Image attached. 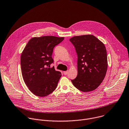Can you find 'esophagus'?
<instances>
[{"label":"esophagus","instance_id":"34e87169","mask_svg":"<svg viewBox=\"0 0 129 129\" xmlns=\"http://www.w3.org/2000/svg\"><path fill=\"white\" fill-rule=\"evenodd\" d=\"M68 71H64V72H63V74L64 75H67L68 74Z\"/></svg>","mask_w":129,"mask_h":129}]
</instances>
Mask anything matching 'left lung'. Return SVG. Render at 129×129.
<instances>
[{
  "label": "left lung",
  "mask_w": 129,
  "mask_h": 129,
  "mask_svg": "<svg viewBox=\"0 0 129 129\" xmlns=\"http://www.w3.org/2000/svg\"><path fill=\"white\" fill-rule=\"evenodd\" d=\"M78 56L76 78L71 81L83 92L95 89L104 80L108 67L105 45L92 35L75 36L70 39Z\"/></svg>",
  "instance_id": "left-lung-1"
}]
</instances>
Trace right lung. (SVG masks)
Here are the masks:
<instances>
[{"mask_svg": "<svg viewBox=\"0 0 129 129\" xmlns=\"http://www.w3.org/2000/svg\"><path fill=\"white\" fill-rule=\"evenodd\" d=\"M64 40L63 37L44 36L31 39L21 56L23 80L35 95L46 96L56 88L61 72L50 68L53 63V49Z\"/></svg>", "mask_w": 129, "mask_h": 129, "instance_id": "right-lung-1", "label": "right lung"}]
</instances>
